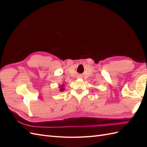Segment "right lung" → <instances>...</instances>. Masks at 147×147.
<instances>
[{
    "label": "right lung",
    "mask_w": 147,
    "mask_h": 147,
    "mask_svg": "<svg viewBox=\"0 0 147 147\" xmlns=\"http://www.w3.org/2000/svg\"><path fill=\"white\" fill-rule=\"evenodd\" d=\"M61 87H62V86H61ZM61 91H63V90H64V88H61Z\"/></svg>",
    "instance_id": "obj_1"
}]
</instances>
